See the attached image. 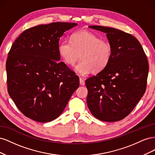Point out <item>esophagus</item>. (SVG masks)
Wrapping results in <instances>:
<instances>
[{"instance_id":"obj_1","label":"esophagus","mask_w":155,"mask_h":155,"mask_svg":"<svg viewBox=\"0 0 155 155\" xmlns=\"http://www.w3.org/2000/svg\"><path fill=\"white\" fill-rule=\"evenodd\" d=\"M79 83L82 86L85 85V81H84V79L82 78H79Z\"/></svg>"}]
</instances>
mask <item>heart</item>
<instances>
[{"label":"heart","mask_w":155,"mask_h":155,"mask_svg":"<svg viewBox=\"0 0 155 155\" xmlns=\"http://www.w3.org/2000/svg\"><path fill=\"white\" fill-rule=\"evenodd\" d=\"M59 53L64 62L73 65L79 58L76 66V71L81 75L99 72L107 67L110 61L112 46L109 42L102 41L94 33L88 30L75 31L70 41L64 40L58 46Z\"/></svg>","instance_id":"b5f03b06"}]
</instances>
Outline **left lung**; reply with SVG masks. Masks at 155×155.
I'll return each instance as SVG.
<instances>
[{
  "instance_id": "left-lung-1",
  "label": "left lung",
  "mask_w": 155,
  "mask_h": 155,
  "mask_svg": "<svg viewBox=\"0 0 155 155\" xmlns=\"http://www.w3.org/2000/svg\"><path fill=\"white\" fill-rule=\"evenodd\" d=\"M105 33L112 46L110 61L88 78L87 106L97 119L113 122L124 119L145 92L149 72L147 56L137 38L113 28L89 26Z\"/></svg>"
}]
</instances>
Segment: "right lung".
I'll return each instance as SVG.
<instances>
[{"label": "right lung", "mask_w": 155, "mask_h": 155, "mask_svg": "<svg viewBox=\"0 0 155 155\" xmlns=\"http://www.w3.org/2000/svg\"><path fill=\"white\" fill-rule=\"evenodd\" d=\"M76 23L52 22L23 31L12 45L6 68L8 91L25 116L48 122L61 115L79 86V77L59 61L60 37Z\"/></svg>", "instance_id": "1"}]
</instances>
